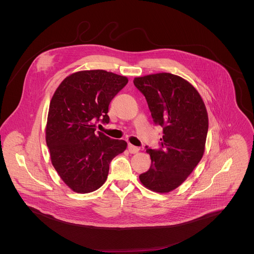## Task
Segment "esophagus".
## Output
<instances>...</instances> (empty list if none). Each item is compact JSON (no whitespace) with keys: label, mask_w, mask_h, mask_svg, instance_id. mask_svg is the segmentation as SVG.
<instances>
[{"label":"esophagus","mask_w":254,"mask_h":254,"mask_svg":"<svg viewBox=\"0 0 254 254\" xmlns=\"http://www.w3.org/2000/svg\"><path fill=\"white\" fill-rule=\"evenodd\" d=\"M128 150H129L131 153H136V152L139 151V147L136 146V145L128 144Z\"/></svg>","instance_id":"esophagus-1"}]
</instances>
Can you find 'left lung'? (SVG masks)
I'll list each match as a JSON object with an SVG mask.
<instances>
[{
	"label": "left lung",
	"mask_w": 254,
	"mask_h": 254,
	"mask_svg": "<svg viewBox=\"0 0 254 254\" xmlns=\"http://www.w3.org/2000/svg\"><path fill=\"white\" fill-rule=\"evenodd\" d=\"M134 85L145 96L154 124L163 129L158 149L145 145L151 165L140 180L153 191L169 192L188 178L203 155L206 109L198 92L171 73L138 77Z\"/></svg>",
	"instance_id": "left-lung-1"
}]
</instances>
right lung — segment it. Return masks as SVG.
Segmentation results:
<instances>
[{
    "instance_id": "1",
    "label": "right lung",
    "mask_w": 254,
    "mask_h": 254,
    "mask_svg": "<svg viewBox=\"0 0 254 254\" xmlns=\"http://www.w3.org/2000/svg\"><path fill=\"white\" fill-rule=\"evenodd\" d=\"M128 79L106 70H85L66 77L49 109L46 142L52 163L72 190L87 193L104 185L111 160L127 146L96 131L109 123V107Z\"/></svg>"
}]
</instances>
